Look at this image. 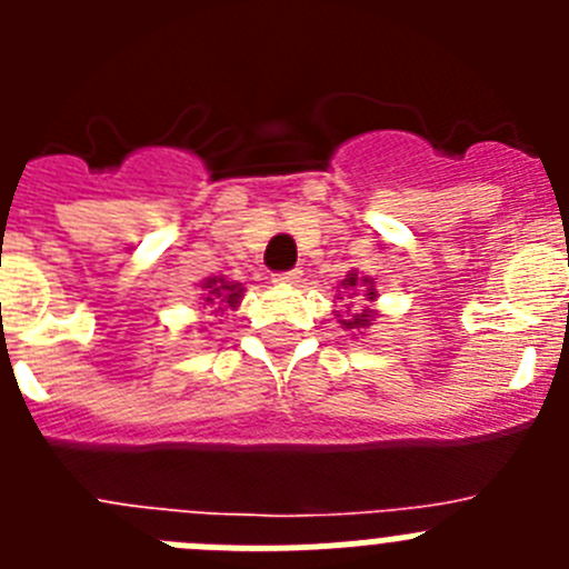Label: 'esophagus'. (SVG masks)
<instances>
[{
    "mask_svg": "<svg viewBox=\"0 0 569 569\" xmlns=\"http://www.w3.org/2000/svg\"><path fill=\"white\" fill-rule=\"evenodd\" d=\"M301 279V270L293 268V270H281V273L273 276V281H279V284H296V281Z\"/></svg>",
    "mask_w": 569,
    "mask_h": 569,
    "instance_id": "1",
    "label": "esophagus"
}]
</instances>
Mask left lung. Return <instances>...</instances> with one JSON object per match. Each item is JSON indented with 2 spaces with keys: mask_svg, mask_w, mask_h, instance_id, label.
Segmentation results:
<instances>
[{
  "mask_svg": "<svg viewBox=\"0 0 569 569\" xmlns=\"http://www.w3.org/2000/svg\"><path fill=\"white\" fill-rule=\"evenodd\" d=\"M341 284H345V288H356V284H361V288H365L367 299H373V296H376V284H373V281H370V279H359V276H356V273L347 276V279L341 281ZM370 321H373V313H370V310H365V313H347V319H341V325H345L347 330H361V328H367Z\"/></svg>",
  "mask_w": 569,
  "mask_h": 569,
  "instance_id": "8db88e82",
  "label": "left lung"
}]
</instances>
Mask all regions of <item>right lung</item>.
<instances>
[{
	"label": "right lung",
	"mask_w": 569,
	"mask_h": 569,
	"mask_svg": "<svg viewBox=\"0 0 569 569\" xmlns=\"http://www.w3.org/2000/svg\"><path fill=\"white\" fill-rule=\"evenodd\" d=\"M202 290H204V301H208L210 308H213V305H219V308L216 310H228V308H236V305H239L241 301V293H244V288H241V284H233V281H224V279H204V284H202Z\"/></svg>",
	"instance_id": "obj_1"
}]
</instances>
